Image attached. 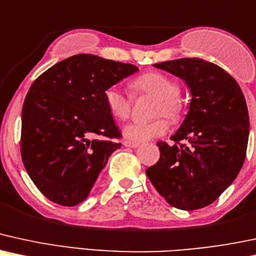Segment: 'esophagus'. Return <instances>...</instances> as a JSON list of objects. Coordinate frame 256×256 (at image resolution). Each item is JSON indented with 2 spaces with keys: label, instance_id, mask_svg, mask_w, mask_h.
Wrapping results in <instances>:
<instances>
[{
  "label": "esophagus",
  "instance_id": "esophagus-1",
  "mask_svg": "<svg viewBox=\"0 0 256 256\" xmlns=\"http://www.w3.org/2000/svg\"><path fill=\"white\" fill-rule=\"evenodd\" d=\"M139 145H140V144L133 142V141H128V140L123 141V146L130 147V148H136V147H139Z\"/></svg>",
  "mask_w": 256,
  "mask_h": 256
}]
</instances>
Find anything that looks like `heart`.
Listing matches in <instances>:
<instances>
[{
	"instance_id": "heart-1",
	"label": "heart",
	"mask_w": 256,
	"mask_h": 256,
	"mask_svg": "<svg viewBox=\"0 0 256 256\" xmlns=\"http://www.w3.org/2000/svg\"><path fill=\"white\" fill-rule=\"evenodd\" d=\"M132 87L136 93L157 98L153 108V116H165L176 121L181 116L183 102L180 98V85L175 79L160 72H148L138 76ZM104 104L110 115L116 120H126L130 114L132 99L115 86L108 87L103 94ZM169 129L165 118H157L151 122H132L123 128V135L133 142H145L164 135Z\"/></svg>"
}]
</instances>
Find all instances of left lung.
<instances>
[{
  "label": "left lung",
  "mask_w": 256,
  "mask_h": 256,
  "mask_svg": "<svg viewBox=\"0 0 256 256\" xmlns=\"http://www.w3.org/2000/svg\"><path fill=\"white\" fill-rule=\"evenodd\" d=\"M153 66L184 81L192 99L184 121L171 136L175 145L157 144L160 158L146 175L171 206L184 211L202 208L235 181L244 163L249 138L244 96L229 73L204 60Z\"/></svg>",
  "instance_id": "left-lung-1"
}]
</instances>
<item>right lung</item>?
Returning <instances> with one entry per match:
<instances>
[{"label":"right lung","instance_id":"1","mask_svg":"<svg viewBox=\"0 0 256 256\" xmlns=\"http://www.w3.org/2000/svg\"><path fill=\"white\" fill-rule=\"evenodd\" d=\"M138 70L129 63L79 54L56 63L30 87L21 112V158L52 202H82L111 153L121 147L103 94Z\"/></svg>","mask_w":256,"mask_h":256}]
</instances>
